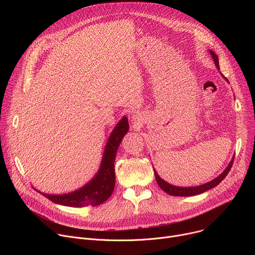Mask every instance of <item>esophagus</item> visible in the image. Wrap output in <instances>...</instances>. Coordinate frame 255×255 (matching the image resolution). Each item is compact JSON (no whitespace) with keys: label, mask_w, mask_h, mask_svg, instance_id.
Returning <instances> with one entry per match:
<instances>
[{"label":"esophagus","mask_w":255,"mask_h":255,"mask_svg":"<svg viewBox=\"0 0 255 255\" xmlns=\"http://www.w3.org/2000/svg\"><path fill=\"white\" fill-rule=\"evenodd\" d=\"M137 119H138V117H137V116H133V117H132V121H134L135 123L138 121Z\"/></svg>","instance_id":"1"}]
</instances>
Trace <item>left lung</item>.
<instances>
[{
  "label": "left lung",
  "mask_w": 255,
  "mask_h": 255,
  "mask_svg": "<svg viewBox=\"0 0 255 255\" xmlns=\"http://www.w3.org/2000/svg\"><path fill=\"white\" fill-rule=\"evenodd\" d=\"M214 62H215V65L217 66V69L219 70L220 67H219V59H218V56L217 54L213 51V50H209ZM224 79L228 82V80L224 77ZM233 160H234V156L232 157L231 161L229 162V164L227 165V167L224 169V171L220 174L218 175L216 178L208 181V183L206 184H203V185H200V186H196V187H177V186H173V185H170L169 183H167V181H165L164 179H162L158 173L156 172V170L153 168L154 170V174H155V179L157 181L158 186L160 187V189L162 191H164L166 194L170 195V196H175V197H191V196H197V195H200L202 193H205L206 191H209L213 188H215L216 186L219 185L221 181L226 177V175L228 174V172L230 171L231 167H232V164H233Z\"/></svg>",
  "instance_id": "8db88e82"
}]
</instances>
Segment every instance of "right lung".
Returning a JSON list of instances; mask_svg holds the SVG:
<instances>
[{"mask_svg": "<svg viewBox=\"0 0 255 255\" xmlns=\"http://www.w3.org/2000/svg\"><path fill=\"white\" fill-rule=\"evenodd\" d=\"M129 131L128 119L124 116L115 126L106 143L102 161L95 176L84 187L62 195L45 194L38 190L51 202L66 207H87L99 206L107 201L112 195L115 188V167L114 162L119 145L123 137Z\"/></svg>", "mask_w": 255, "mask_h": 255, "instance_id": "right-lung-1", "label": "right lung"}]
</instances>
